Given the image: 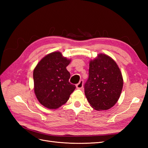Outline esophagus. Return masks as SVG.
Listing matches in <instances>:
<instances>
[{"instance_id": "34e87169", "label": "esophagus", "mask_w": 148, "mask_h": 148, "mask_svg": "<svg viewBox=\"0 0 148 148\" xmlns=\"http://www.w3.org/2000/svg\"><path fill=\"white\" fill-rule=\"evenodd\" d=\"M83 87V81L81 80L79 83L76 84V88L77 89H81Z\"/></svg>"}]
</instances>
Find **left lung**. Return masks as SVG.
Returning <instances> with one entry per match:
<instances>
[{
    "label": "left lung",
    "mask_w": 148,
    "mask_h": 148,
    "mask_svg": "<svg viewBox=\"0 0 148 148\" xmlns=\"http://www.w3.org/2000/svg\"><path fill=\"white\" fill-rule=\"evenodd\" d=\"M89 77L84 84V94L92 108L108 110L120 97L123 79L116 62L109 56L99 53L89 63Z\"/></svg>",
    "instance_id": "1"
}]
</instances>
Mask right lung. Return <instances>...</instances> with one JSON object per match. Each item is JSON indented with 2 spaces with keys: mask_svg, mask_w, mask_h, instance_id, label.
<instances>
[{
  "mask_svg": "<svg viewBox=\"0 0 148 148\" xmlns=\"http://www.w3.org/2000/svg\"><path fill=\"white\" fill-rule=\"evenodd\" d=\"M71 61L55 51L43 57L34 69V93L46 108L55 109L65 104L76 88L69 83L71 74L66 69Z\"/></svg>",
  "mask_w": 148,
  "mask_h": 148,
  "instance_id": "add662e5",
  "label": "right lung"
}]
</instances>
